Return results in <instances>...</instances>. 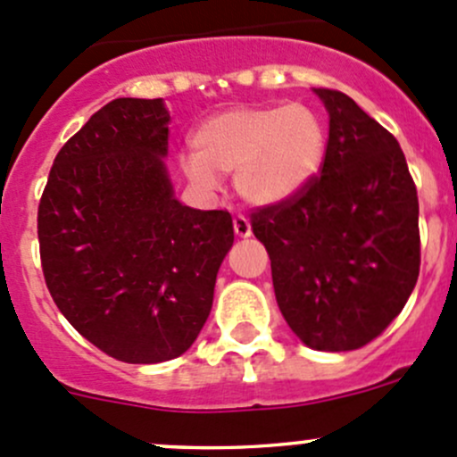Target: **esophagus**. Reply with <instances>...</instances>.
Returning <instances> with one entry per match:
<instances>
[{"label":"esophagus","instance_id":"esophagus-1","mask_svg":"<svg viewBox=\"0 0 457 457\" xmlns=\"http://www.w3.org/2000/svg\"><path fill=\"white\" fill-rule=\"evenodd\" d=\"M234 232H237L238 238H247V237H250V234H252L250 220H247L243 214L234 216Z\"/></svg>","mask_w":457,"mask_h":457}]
</instances>
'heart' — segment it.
<instances>
[{
	"label": "heart",
	"mask_w": 457,
	"mask_h": 457,
	"mask_svg": "<svg viewBox=\"0 0 457 457\" xmlns=\"http://www.w3.org/2000/svg\"><path fill=\"white\" fill-rule=\"evenodd\" d=\"M327 132L305 104L238 105L207 117L192 135L183 172L199 190H214L220 174L250 205L296 199L325 163Z\"/></svg>",
	"instance_id": "obj_1"
}]
</instances>
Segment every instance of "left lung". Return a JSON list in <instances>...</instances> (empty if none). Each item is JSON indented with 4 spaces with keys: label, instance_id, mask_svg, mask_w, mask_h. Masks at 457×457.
<instances>
[{
    "label": "left lung",
    "instance_id": "obj_1",
    "mask_svg": "<svg viewBox=\"0 0 457 457\" xmlns=\"http://www.w3.org/2000/svg\"><path fill=\"white\" fill-rule=\"evenodd\" d=\"M329 112L325 163L280 205L254 207L276 303L318 352L365 347L403 312L420 274L418 192L398 141L345 92L316 87Z\"/></svg>",
    "mask_w": 457,
    "mask_h": 457
}]
</instances>
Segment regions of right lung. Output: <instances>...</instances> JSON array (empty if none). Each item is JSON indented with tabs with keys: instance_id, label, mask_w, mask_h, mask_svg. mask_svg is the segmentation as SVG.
<instances>
[{
	"instance_id": "add662e5",
	"label": "right lung",
	"mask_w": 457,
	"mask_h": 457,
	"mask_svg": "<svg viewBox=\"0 0 457 457\" xmlns=\"http://www.w3.org/2000/svg\"><path fill=\"white\" fill-rule=\"evenodd\" d=\"M168 121L161 99L110 101L54 156L37 212L54 305L95 347L135 365L192 347L234 243L228 210L174 199Z\"/></svg>"
}]
</instances>
